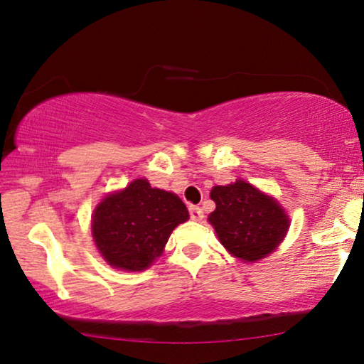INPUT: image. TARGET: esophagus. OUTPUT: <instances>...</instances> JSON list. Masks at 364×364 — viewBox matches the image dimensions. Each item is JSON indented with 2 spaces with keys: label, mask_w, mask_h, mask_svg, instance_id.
<instances>
[{
  "label": "esophagus",
  "mask_w": 364,
  "mask_h": 364,
  "mask_svg": "<svg viewBox=\"0 0 364 364\" xmlns=\"http://www.w3.org/2000/svg\"><path fill=\"white\" fill-rule=\"evenodd\" d=\"M189 215H191V220H194V221H199V220L204 218V212H202V208L197 207V205L189 207Z\"/></svg>",
  "instance_id": "obj_1"
}]
</instances>
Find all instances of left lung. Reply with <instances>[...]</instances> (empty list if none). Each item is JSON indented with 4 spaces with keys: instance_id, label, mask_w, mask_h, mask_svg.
I'll use <instances>...</instances> for the list:
<instances>
[{
    "instance_id": "obj_1",
    "label": "left lung",
    "mask_w": 364,
    "mask_h": 364,
    "mask_svg": "<svg viewBox=\"0 0 364 364\" xmlns=\"http://www.w3.org/2000/svg\"><path fill=\"white\" fill-rule=\"evenodd\" d=\"M210 197L217 208L208 221L221 245L239 260H262L286 237L289 218L284 208L250 183L237 180L215 186Z\"/></svg>"
}]
</instances>
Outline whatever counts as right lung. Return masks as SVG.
Segmentation results:
<instances>
[{
    "label": "right lung",
    "mask_w": 364,
    "mask_h": 364,
    "mask_svg": "<svg viewBox=\"0 0 364 364\" xmlns=\"http://www.w3.org/2000/svg\"><path fill=\"white\" fill-rule=\"evenodd\" d=\"M188 218L180 197L138 178L97 204L91 234L110 267L143 271L162 255L171 231Z\"/></svg>",
    "instance_id": "obj_1"
}]
</instances>
